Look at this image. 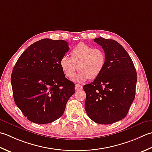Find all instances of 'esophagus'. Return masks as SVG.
Masks as SVG:
<instances>
[{"label": "esophagus", "instance_id": "esophagus-1", "mask_svg": "<svg viewBox=\"0 0 152 152\" xmlns=\"http://www.w3.org/2000/svg\"><path fill=\"white\" fill-rule=\"evenodd\" d=\"M75 91H80V90L83 89V86L79 84H76L75 86Z\"/></svg>", "mask_w": 152, "mask_h": 152}]
</instances>
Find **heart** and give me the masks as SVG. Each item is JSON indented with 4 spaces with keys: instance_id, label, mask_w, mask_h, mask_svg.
I'll return each instance as SVG.
<instances>
[{
    "instance_id": "heart-1",
    "label": "heart",
    "mask_w": 152,
    "mask_h": 152,
    "mask_svg": "<svg viewBox=\"0 0 152 152\" xmlns=\"http://www.w3.org/2000/svg\"><path fill=\"white\" fill-rule=\"evenodd\" d=\"M71 57L64 56L60 65L64 75L72 78L78 69L79 73L74 77L76 82H83L90 79L94 80L100 75L106 66L105 52L100 48L80 42L70 52Z\"/></svg>"
}]
</instances>
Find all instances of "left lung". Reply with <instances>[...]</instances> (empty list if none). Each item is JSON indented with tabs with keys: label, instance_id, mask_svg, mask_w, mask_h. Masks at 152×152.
<instances>
[{
	"label": "left lung",
	"instance_id": "left-lung-1",
	"mask_svg": "<svg viewBox=\"0 0 152 152\" xmlns=\"http://www.w3.org/2000/svg\"><path fill=\"white\" fill-rule=\"evenodd\" d=\"M94 41L105 52L106 63L100 75L85 85V110L98 124L108 125L125 118L135 98L137 75L132 59L115 40L99 37Z\"/></svg>",
	"mask_w": 152,
	"mask_h": 152
}]
</instances>
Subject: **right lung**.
<instances>
[{
  "mask_svg": "<svg viewBox=\"0 0 152 152\" xmlns=\"http://www.w3.org/2000/svg\"><path fill=\"white\" fill-rule=\"evenodd\" d=\"M69 48L64 40L43 39L30 45L15 63L11 75L14 100L30 121L57 120L75 92V84L65 77L60 65Z\"/></svg>",
  "mask_w": 152,
  "mask_h": 152,
  "instance_id": "right-lung-1",
  "label": "right lung"
}]
</instances>
